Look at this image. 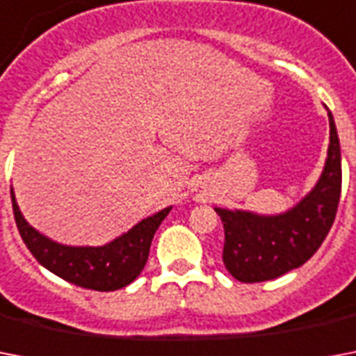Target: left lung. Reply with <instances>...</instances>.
I'll list each match as a JSON object with an SVG mask.
<instances>
[{
  "instance_id": "8db88e82",
  "label": "left lung",
  "mask_w": 356,
  "mask_h": 356,
  "mask_svg": "<svg viewBox=\"0 0 356 356\" xmlns=\"http://www.w3.org/2000/svg\"><path fill=\"white\" fill-rule=\"evenodd\" d=\"M327 116L331 133L325 166L312 190L296 205L279 214L214 207L225 229L223 264L238 281H271L303 266L332 227L342 190V155L329 108Z\"/></svg>"
}]
</instances>
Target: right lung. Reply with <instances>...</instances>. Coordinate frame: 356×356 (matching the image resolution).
Masks as SVG:
<instances>
[{
    "label": "right lung",
    "instance_id": "1",
    "mask_svg": "<svg viewBox=\"0 0 356 356\" xmlns=\"http://www.w3.org/2000/svg\"><path fill=\"white\" fill-rule=\"evenodd\" d=\"M14 220L33 257L46 270L64 281L97 292H113L127 286L144 270L149 257L151 240L172 207L144 218L103 245H68L36 231L19 211L14 190L10 188Z\"/></svg>",
    "mask_w": 356,
    "mask_h": 356
}]
</instances>
